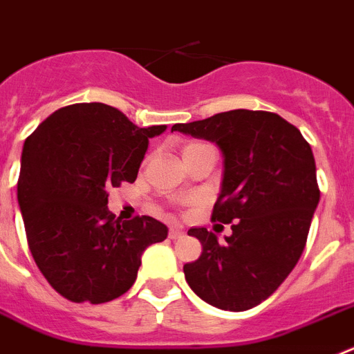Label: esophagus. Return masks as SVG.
Returning a JSON list of instances; mask_svg holds the SVG:
<instances>
[{"mask_svg":"<svg viewBox=\"0 0 354 354\" xmlns=\"http://www.w3.org/2000/svg\"><path fill=\"white\" fill-rule=\"evenodd\" d=\"M183 235H185V232H183V230H180V228L169 230V239H171V241H178V239H181Z\"/></svg>","mask_w":354,"mask_h":354,"instance_id":"34e87169","label":"esophagus"}]
</instances>
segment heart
<instances>
[{
  "instance_id": "obj_1",
  "label": "heart",
  "mask_w": 354,
  "mask_h": 354,
  "mask_svg": "<svg viewBox=\"0 0 354 354\" xmlns=\"http://www.w3.org/2000/svg\"><path fill=\"white\" fill-rule=\"evenodd\" d=\"M198 146H201V144H198V142H192V144H187L185 147H183V155H185V153H189L190 149H194V147H198Z\"/></svg>"
}]
</instances>
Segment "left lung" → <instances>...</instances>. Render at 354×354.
Segmentation results:
<instances>
[{"label":"left lung","mask_w":354,"mask_h":354,"mask_svg":"<svg viewBox=\"0 0 354 354\" xmlns=\"http://www.w3.org/2000/svg\"><path fill=\"white\" fill-rule=\"evenodd\" d=\"M173 130L217 144L223 181L212 221L233 223L226 242L207 228L189 230L203 253L183 266L187 283L215 308H253L283 283L305 250L321 198L312 147L296 126L262 110H230Z\"/></svg>","instance_id":"8db88e82"}]
</instances>
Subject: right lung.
<instances>
[{
	"label": "right lung",
	"mask_w": 354,
	"mask_h": 354,
	"mask_svg": "<svg viewBox=\"0 0 354 354\" xmlns=\"http://www.w3.org/2000/svg\"><path fill=\"white\" fill-rule=\"evenodd\" d=\"M167 126L139 128L104 103L58 109L24 140L17 201L30 251L66 299L92 305L122 296L147 245L167 239L149 215L110 214L109 190L133 183L149 139Z\"/></svg>",
	"instance_id": "right-lung-1"
}]
</instances>
